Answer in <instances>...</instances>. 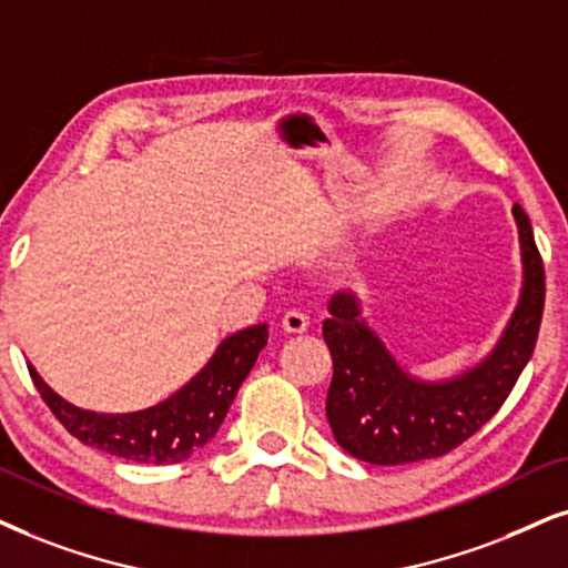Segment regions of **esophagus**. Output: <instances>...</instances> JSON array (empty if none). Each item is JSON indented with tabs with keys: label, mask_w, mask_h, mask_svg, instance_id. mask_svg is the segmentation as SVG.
Returning a JSON list of instances; mask_svg holds the SVG:
<instances>
[{
	"label": "esophagus",
	"mask_w": 568,
	"mask_h": 568,
	"mask_svg": "<svg viewBox=\"0 0 568 568\" xmlns=\"http://www.w3.org/2000/svg\"><path fill=\"white\" fill-rule=\"evenodd\" d=\"M280 325H283L285 333L301 335V333H306V329H308V317L304 312H296V308H291V312L283 314V322H280Z\"/></svg>",
	"instance_id": "esophagus-1"
}]
</instances>
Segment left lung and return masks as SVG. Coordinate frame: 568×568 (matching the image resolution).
I'll return each mask as SVG.
<instances>
[{"label": "left lung", "mask_w": 568, "mask_h": 568, "mask_svg": "<svg viewBox=\"0 0 568 568\" xmlns=\"http://www.w3.org/2000/svg\"><path fill=\"white\" fill-rule=\"evenodd\" d=\"M521 246V293L495 348L445 379L406 372L362 314L354 291L329 298L322 335L333 354L325 414L337 445L358 462L396 466L437 458L471 437L504 406L532 356L545 306V270L532 222L514 204Z\"/></svg>", "instance_id": "1"}]
</instances>
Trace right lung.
<instances>
[{
    "label": "right lung",
    "mask_w": 568,
    "mask_h": 568,
    "mask_svg": "<svg viewBox=\"0 0 568 568\" xmlns=\"http://www.w3.org/2000/svg\"><path fill=\"white\" fill-rule=\"evenodd\" d=\"M267 325H251L227 335L206 367L181 390L156 406L131 414H99L78 408L41 379L31 364V379L44 404L70 435L83 445L139 464H178L217 435L235 393L248 377L260 351L267 346Z\"/></svg>",
    "instance_id": "add662e5"
}]
</instances>
